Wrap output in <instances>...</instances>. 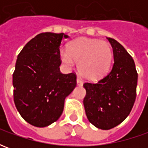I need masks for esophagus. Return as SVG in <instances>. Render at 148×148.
Returning a JSON list of instances; mask_svg holds the SVG:
<instances>
[{
  "mask_svg": "<svg viewBox=\"0 0 148 148\" xmlns=\"http://www.w3.org/2000/svg\"><path fill=\"white\" fill-rule=\"evenodd\" d=\"M77 86H82V85H83L82 81V79L79 78V77H77Z\"/></svg>",
  "mask_w": 148,
  "mask_h": 148,
  "instance_id": "1",
  "label": "esophagus"
}]
</instances>
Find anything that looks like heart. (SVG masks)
Instances as JSON below:
<instances>
[{
    "mask_svg": "<svg viewBox=\"0 0 148 148\" xmlns=\"http://www.w3.org/2000/svg\"><path fill=\"white\" fill-rule=\"evenodd\" d=\"M112 51L109 43L98 39L79 38L68 45V51L62 50L60 57L69 67L78 62V71L86 79L95 81L104 77L109 71Z\"/></svg>",
    "mask_w": 148,
    "mask_h": 148,
    "instance_id": "obj_1",
    "label": "heart"
}]
</instances>
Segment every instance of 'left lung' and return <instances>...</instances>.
<instances>
[{
	"label": "left lung",
	"mask_w": 148,
	"mask_h": 148,
	"mask_svg": "<svg viewBox=\"0 0 148 148\" xmlns=\"http://www.w3.org/2000/svg\"><path fill=\"white\" fill-rule=\"evenodd\" d=\"M110 42L114 63L111 71L97 83L86 82L83 100L88 120L97 128L109 130L127 118L133 107L138 74L133 58L116 40Z\"/></svg>",
	"instance_id": "1"
}]
</instances>
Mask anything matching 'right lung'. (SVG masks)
<instances>
[{
	"label": "right lung",
	"instance_id": "right-lung-1",
	"mask_svg": "<svg viewBox=\"0 0 148 148\" xmlns=\"http://www.w3.org/2000/svg\"><path fill=\"white\" fill-rule=\"evenodd\" d=\"M64 33L43 32L24 46L12 74L15 106L24 121L47 127L60 117L66 97L77 85L74 73L60 72V50Z\"/></svg>",
	"mask_w": 148,
	"mask_h": 148
}]
</instances>
